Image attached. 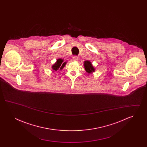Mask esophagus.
<instances>
[{
    "mask_svg": "<svg viewBox=\"0 0 147 147\" xmlns=\"http://www.w3.org/2000/svg\"><path fill=\"white\" fill-rule=\"evenodd\" d=\"M73 59L74 61H78L79 59V57H78V56H74L73 57Z\"/></svg>",
    "mask_w": 147,
    "mask_h": 147,
    "instance_id": "esophagus-1",
    "label": "esophagus"
}]
</instances>
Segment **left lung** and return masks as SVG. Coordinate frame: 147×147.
<instances>
[{
  "label": "left lung",
  "instance_id": "left-lung-1",
  "mask_svg": "<svg viewBox=\"0 0 147 147\" xmlns=\"http://www.w3.org/2000/svg\"><path fill=\"white\" fill-rule=\"evenodd\" d=\"M84 68L85 69L86 71L88 73H92L93 71H95V69L94 68V67H92L91 62L89 61H86L84 62Z\"/></svg>",
  "mask_w": 147,
  "mask_h": 147
}]
</instances>
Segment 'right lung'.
Here are the masks:
<instances>
[{"mask_svg":"<svg viewBox=\"0 0 147 147\" xmlns=\"http://www.w3.org/2000/svg\"><path fill=\"white\" fill-rule=\"evenodd\" d=\"M65 64H66V62H63V60L59 58V59H57V62L52 66V69L55 70L62 69L65 66Z\"/></svg>","mask_w":147,"mask_h":147,"instance_id":"right-lung-1","label":"right lung"}]
</instances>
